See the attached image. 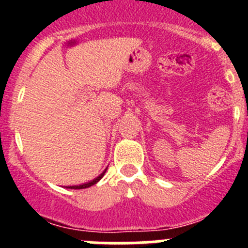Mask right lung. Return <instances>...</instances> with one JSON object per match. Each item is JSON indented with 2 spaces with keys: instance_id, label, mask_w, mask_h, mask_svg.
Returning <instances> with one entry per match:
<instances>
[{
  "instance_id": "add662e5",
  "label": "right lung",
  "mask_w": 248,
  "mask_h": 248,
  "mask_svg": "<svg viewBox=\"0 0 248 248\" xmlns=\"http://www.w3.org/2000/svg\"><path fill=\"white\" fill-rule=\"evenodd\" d=\"M105 171H107V169H105L104 171L102 172V174L99 175V176L98 177H95V179H94V180H92V181H89V183H87V184H83V185H77V186H69V189H87V187H89V186H92V185H94V184H97L98 181L100 180V179H102L103 176H104V174H105Z\"/></svg>"
}]
</instances>
